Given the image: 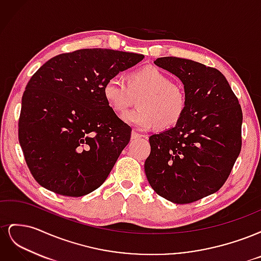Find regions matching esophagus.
<instances>
[{
    "mask_svg": "<svg viewBox=\"0 0 261 261\" xmlns=\"http://www.w3.org/2000/svg\"><path fill=\"white\" fill-rule=\"evenodd\" d=\"M132 139H138V138H140L141 137V135H140V134H138L137 132H135V130H133L132 132Z\"/></svg>",
    "mask_w": 261,
    "mask_h": 261,
    "instance_id": "1",
    "label": "esophagus"
}]
</instances>
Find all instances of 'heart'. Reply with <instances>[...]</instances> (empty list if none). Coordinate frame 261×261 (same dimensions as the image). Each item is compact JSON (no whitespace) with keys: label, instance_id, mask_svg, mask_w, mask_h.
Returning a JSON list of instances; mask_svg holds the SVG:
<instances>
[{"label":"heart","instance_id":"1","mask_svg":"<svg viewBox=\"0 0 261 261\" xmlns=\"http://www.w3.org/2000/svg\"><path fill=\"white\" fill-rule=\"evenodd\" d=\"M103 96L113 111L123 115L138 98L139 109L123 116V120L140 130L174 127L183 118L187 108L184 87L172 82L160 68L146 66L134 70L127 83L113 76L103 86Z\"/></svg>","mask_w":261,"mask_h":261}]
</instances>
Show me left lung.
<instances>
[{"label":"left lung","mask_w":261,"mask_h":261,"mask_svg":"<svg viewBox=\"0 0 261 261\" xmlns=\"http://www.w3.org/2000/svg\"><path fill=\"white\" fill-rule=\"evenodd\" d=\"M154 64L184 84L187 108L175 127L150 136L146 176L163 198L191 203L218 192L230 176L242 149V108L215 67L175 57Z\"/></svg>","instance_id":"obj_1"}]
</instances>
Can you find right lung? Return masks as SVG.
Here are the masks:
<instances>
[{
	"mask_svg": "<svg viewBox=\"0 0 261 261\" xmlns=\"http://www.w3.org/2000/svg\"><path fill=\"white\" fill-rule=\"evenodd\" d=\"M143 54L82 49L57 55L31 76L21 98L18 139L31 175L62 196L105 183L132 128L109 107L106 82Z\"/></svg>",
	"mask_w": 261,
	"mask_h": 261,
	"instance_id": "obj_1",
	"label": "right lung"
}]
</instances>
